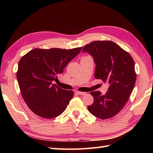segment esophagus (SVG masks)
<instances>
[{
	"mask_svg": "<svg viewBox=\"0 0 153 153\" xmlns=\"http://www.w3.org/2000/svg\"><path fill=\"white\" fill-rule=\"evenodd\" d=\"M76 93L77 94V95H86V93H84V92H80V91H76Z\"/></svg>",
	"mask_w": 153,
	"mask_h": 153,
	"instance_id": "34e87169",
	"label": "esophagus"
}]
</instances>
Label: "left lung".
I'll list each match as a JSON object with an SVG mask.
<instances>
[{
	"label": "left lung",
	"instance_id": "obj_1",
	"mask_svg": "<svg viewBox=\"0 0 153 153\" xmlns=\"http://www.w3.org/2000/svg\"><path fill=\"white\" fill-rule=\"evenodd\" d=\"M88 53L95 64V78L109 84L105 95L91 92L94 102L87 106L97 118L105 120L117 114L126 105L135 83V63L132 57L110 41H96L83 47L82 53Z\"/></svg>",
	"mask_w": 153,
	"mask_h": 153
}]
</instances>
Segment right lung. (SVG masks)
I'll return each mask as SVG.
<instances>
[{
    "label": "right lung",
    "mask_w": 153,
    "mask_h": 153,
    "mask_svg": "<svg viewBox=\"0 0 153 153\" xmlns=\"http://www.w3.org/2000/svg\"><path fill=\"white\" fill-rule=\"evenodd\" d=\"M35 48L23 56L16 74L24 101L32 112L44 118L60 115L74 96L72 91L60 88L53 81L63 73L64 68L82 51Z\"/></svg>",
    "instance_id": "right-lung-1"
}]
</instances>
